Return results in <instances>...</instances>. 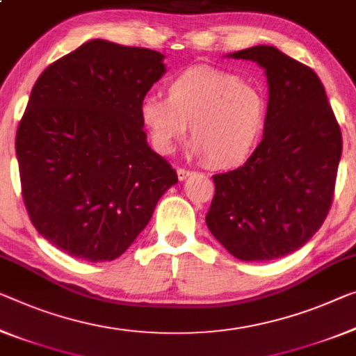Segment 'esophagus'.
Instances as JSON below:
<instances>
[{"label": "esophagus", "mask_w": 356, "mask_h": 356, "mask_svg": "<svg viewBox=\"0 0 356 356\" xmlns=\"http://www.w3.org/2000/svg\"><path fill=\"white\" fill-rule=\"evenodd\" d=\"M177 173H178V179H179V181H183V179H186L188 177H191V175H193V172L188 170V168H181V167L178 168Z\"/></svg>", "instance_id": "1"}]
</instances>
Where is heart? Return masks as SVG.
<instances>
[{"label":"heart","instance_id":"1","mask_svg":"<svg viewBox=\"0 0 356 356\" xmlns=\"http://www.w3.org/2000/svg\"><path fill=\"white\" fill-rule=\"evenodd\" d=\"M167 98L147 95L140 118L159 154H170L189 132V149L216 167L243 162L258 145L267 118V100L258 86L232 73L195 67L168 81Z\"/></svg>","mask_w":356,"mask_h":356}]
</instances>
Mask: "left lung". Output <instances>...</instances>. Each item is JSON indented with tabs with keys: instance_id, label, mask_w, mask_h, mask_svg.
<instances>
[{
	"instance_id": "1",
	"label": "left lung",
	"mask_w": 356,
	"mask_h": 356,
	"mask_svg": "<svg viewBox=\"0 0 356 356\" xmlns=\"http://www.w3.org/2000/svg\"><path fill=\"white\" fill-rule=\"evenodd\" d=\"M266 70L264 135L247 162L218 173L205 221L229 253L272 261L299 250L331 209L342 134L315 71L272 46L229 54Z\"/></svg>"
}]
</instances>
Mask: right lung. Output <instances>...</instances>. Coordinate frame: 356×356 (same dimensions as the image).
Instances as JSON below:
<instances>
[{"label":"right lung","instance_id":"right-lung-1","mask_svg":"<svg viewBox=\"0 0 356 356\" xmlns=\"http://www.w3.org/2000/svg\"><path fill=\"white\" fill-rule=\"evenodd\" d=\"M162 60L151 49L92 40L33 86L15 136L22 195L36 231L73 258H119L178 183L140 118L165 73Z\"/></svg>","mask_w":356,"mask_h":356}]
</instances>
